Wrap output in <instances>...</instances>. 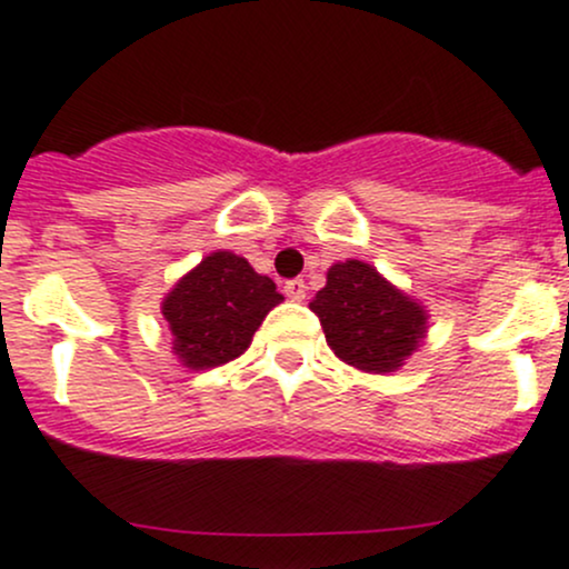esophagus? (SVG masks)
Returning a JSON list of instances; mask_svg holds the SVG:
<instances>
[{
    "mask_svg": "<svg viewBox=\"0 0 569 569\" xmlns=\"http://www.w3.org/2000/svg\"><path fill=\"white\" fill-rule=\"evenodd\" d=\"M283 291H286V297H289V300H295V302H302V300H306V291H308V286H306V280L295 278V280H286Z\"/></svg>",
    "mask_w": 569,
    "mask_h": 569,
    "instance_id": "34e87169",
    "label": "esophagus"
}]
</instances>
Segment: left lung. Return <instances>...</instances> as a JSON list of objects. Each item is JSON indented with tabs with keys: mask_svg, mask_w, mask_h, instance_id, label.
I'll return each instance as SVG.
<instances>
[{
	"mask_svg": "<svg viewBox=\"0 0 569 569\" xmlns=\"http://www.w3.org/2000/svg\"><path fill=\"white\" fill-rule=\"evenodd\" d=\"M311 311L319 317L332 352L371 375L405 366L427 336L423 306L388 283L371 263L355 258L332 263Z\"/></svg>",
	"mask_w": 569,
	"mask_h": 569,
	"instance_id": "obj_1",
	"label": "left lung"
}]
</instances>
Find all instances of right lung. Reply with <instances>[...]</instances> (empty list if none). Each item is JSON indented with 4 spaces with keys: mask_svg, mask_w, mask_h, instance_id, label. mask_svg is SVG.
<instances>
[{
    "mask_svg": "<svg viewBox=\"0 0 569 569\" xmlns=\"http://www.w3.org/2000/svg\"><path fill=\"white\" fill-rule=\"evenodd\" d=\"M283 300L242 256L217 250L183 274L162 302L173 352L187 369H214L250 347L263 317Z\"/></svg>",
    "mask_w": 569,
    "mask_h": 569,
    "instance_id": "add662e5",
    "label": "right lung"
}]
</instances>
